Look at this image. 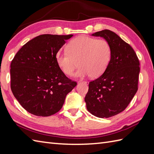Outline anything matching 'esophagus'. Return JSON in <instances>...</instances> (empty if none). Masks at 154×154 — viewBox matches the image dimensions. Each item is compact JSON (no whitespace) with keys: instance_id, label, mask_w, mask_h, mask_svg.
<instances>
[{"instance_id":"esophagus-1","label":"esophagus","mask_w":154,"mask_h":154,"mask_svg":"<svg viewBox=\"0 0 154 154\" xmlns=\"http://www.w3.org/2000/svg\"><path fill=\"white\" fill-rule=\"evenodd\" d=\"M78 84H85V85H87L89 84V82H87V81H79V82H78Z\"/></svg>"}]
</instances>
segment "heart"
<instances>
[{"label": "heart", "mask_w": 154, "mask_h": 154, "mask_svg": "<svg viewBox=\"0 0 154 154\" xmlns=\"http://www.w3.org/2000/svg\"><path fill=\"white\" fill-rule=\"evenodd\" d=\"M67 51H58L55 55L57 66L63 73L71 76L78 64L75 76L97 78L106 71L112 57V48L105 40L89 36H79L67 45Z\"/></svg>", "instance_id": "heart-1"}]
</instances>
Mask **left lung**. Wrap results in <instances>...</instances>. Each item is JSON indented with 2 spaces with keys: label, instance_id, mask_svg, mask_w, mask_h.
<instances>
[{
  "label": "left lung",
  "instance_id": "obj_1",
  "mask_svg": "<svg viewBox=\"0 0 154 154\" xmlns=\"http://www.w3.org/2000/svg\"><path fill=\"white\" fill-rule=\"evenodd\" d=\"M91 35L109 42L112 57L104 73L89 83L85 101L93 115L109 118L122 112L138 91L140 63L132 48L114 32L104 30Z\"/></svg>",
  "mask_w": 154,
  "mask_h": 154
}]
</instances>
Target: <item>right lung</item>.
<instances>
[{
    "mask_svg": "<svg viewBox=\"0 0 154 154\" xmlns=\"http://www.w3.org/2000/svg\"><path fill=\"white\" fill-rule=\"evenodd\" d=\"M73 35H38L20 48L11 64V87L24 109L49 116L60 110L77 83L57 66L55 55Z\"/></svg>",
    "mask_w": 154,
    "mask_h": 154,
    "instance_id": "obj_1",
    "label": "right lung"
}]
</instances>
